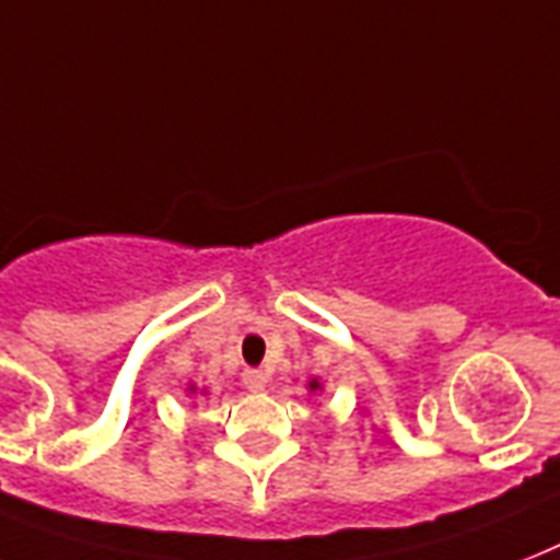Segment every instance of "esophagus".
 <instances>
[{"mask_svg": "<svg viewBox=\"0 0 560 560\" xmlns=\"http://www.w3.org/2000/svg\"><path fill=\"white\" fill-rule=\"evenodd\" d=\"M241 380H244V388L247 390H265L267 388V374L261 371V368H247Z\"/></svg>", "mask_w": 560, "mask_h": 560, "instance_id": "esophagus-1", "label": "esophagus"}]
</instances>
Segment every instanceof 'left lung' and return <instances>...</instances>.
Listing matches in <instances>:
<instances>
[{"label":"left lung","instance_id":"8db88e82","mask_svg":"<svg viewBox=\"0 0 560 560\" xmlns=\"http://www.w3.org/2000/svg\"><path fill=\"white\" fill-rule=\"evenodd\" d=\"M319 388H322L319 380H313V383H311V390H319Z\"/></svg>","mask_w":560,"mask_h":560}]
</instances>
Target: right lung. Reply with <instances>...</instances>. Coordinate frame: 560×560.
Returning a JSON list of instances; mask_svg holds the SVG:
<instances>
[{"label":"right lung","mask_w":560,"mask_h":560,"mask_svg":"<svg viewBox=\"0 0 560 560\" xmlns=\"http://www.w3.org/2000/svg\"><path fill=\"white\" fill-rule=\"evenodd\" d=\"M189 390H195V385H189Z\"/></svg>","instance_id":"1"}]
</instances>
